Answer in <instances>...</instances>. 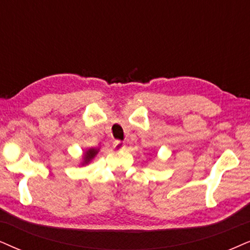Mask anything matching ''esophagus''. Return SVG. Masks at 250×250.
<instances>
[{
    "label": "esophagus",
    "mask_w": 250,
    "mask_h": 250,
    "mask_svg": "<svg viewBox=\"0 0 250 250\" xmlns=\"http://www.w3.org/2000/svg\"><path fill=\"white\" fill-rule=\"evenodd\" d=\"M113 147H114L116 151H122L123 148L125 147V145L121 141H115L114 143H113Z\"/></svg>",
    "instance_id": "1"
}]
</instances>
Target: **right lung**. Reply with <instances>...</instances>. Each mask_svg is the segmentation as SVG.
Returning <instances> with one entry per match:
<instances>
[{
  "label": "right lung",
  "instance_id": "obj_1",
  "mask_svg": "<svg viewBox=\"0 0 250 250\" xmlns=\"http://www.w3.org/2000/svg\"><path fill=\"white\" fill-rule=\"evenodd\" d=\"M98 153V150L97 148H88L87 151H85L84 156H83V163H82V165H86L91 162V160L93 159L94 157H96V154Z\"/></svg>",
  "mask_w": 250,
  "mask_h": 250
}]
</instances>
